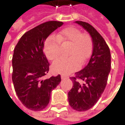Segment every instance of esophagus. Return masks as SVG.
Segmentation results:
<instances>
[{"mask_svg": "<svg viewBox=\"0 0 125 125\" xmlns=\"http://www.w3.org/2000/svg\"><path fill=\"white\" fill-rule=\"evenodd\" d=\"M68 76H64V75H62V76H61V78L62 79H65V78H68Z\"/></svg>", "mask_w": 125, "mask_h": 125, "instance_id": "esophagus-1", "label": "esophagus"}]
</instances>
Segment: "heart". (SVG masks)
<instances>
[{
	"instance_id": "b5f03b06",
	"label": "heart",
	"mask_w": 125,
	"mask_h": 125,
	"mask_svg": "<svg viewBox=\"0 0 125 125\" xmlns=\"http://www.w3.org/2000/svg\"><path fill=\"white\" fill-rule=\"evenodd\" d=\"M71 44L69 57H62L55 61L52 65L57 73L69 74L77 70L82 63L89 57L92 52L93 43L91 37L82 33L78 29L70 27L63 29L57 36L52 35L44 43V51L47 57L52 61L57 60L62 53V45Z\"/></svg>"
}]
</instances>
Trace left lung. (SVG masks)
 I'll list each match as a JSON object with an SVG mask.
<instances>
[{
  "label": "left lung",
  "mask_w": 125,
  "mask_h": 125,
  "mask_svg": "<svg viewBox=\"0 0 125 125\" xmlns=\"http://www.w3.org/2000/svg\"><path fill=\"white\" fill-rule=\"evenodd\" d=\"M76 23L90 33L93 49L88 65L70 78L73 87L68 92V102L75 110L86 111L94 106L106 88L111 66L110 52L104 39L91 25L83 21ZM79 79L84 82L80 83Z\"/></svg>",
  "instance_id": "8db88e82"
}]
</instances>
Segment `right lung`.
<instances>
[{
    "label": "right lung",
    "instance_id": "obj_1",
    "mask_svg": "<svg viewBox=\"0 0 125 125\" xmlns=\"http://www.w3.org/2000/svg\"><path fill=\"white\" fill-rule=\"evenodd\" d=\"M63 24L51 21L37 26L21 37L14 49L12 80L15 90L22 104L31 110L46 107L52 91L61 82L60 75L43 79L49 67L43 49L47 37Z\"/></svg>",
    "mask_w": 125,
    "mask_h": 125
}]
</instances>
